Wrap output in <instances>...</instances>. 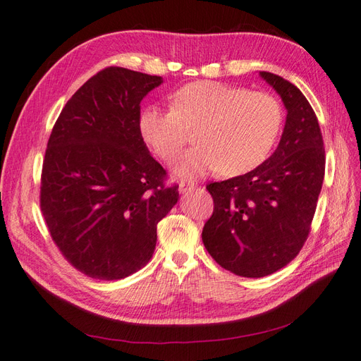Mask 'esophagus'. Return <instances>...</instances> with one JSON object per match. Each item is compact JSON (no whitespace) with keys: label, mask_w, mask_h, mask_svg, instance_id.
<instances>
[{"label":"esophagus","mask_w":361,"mask_h":361,"mask_svg":"<svg viewBox=\"0 0 361 361\" xmlns=\"http://www.w3.org/2000/svg\"><path fill=\"white\" fill-rule=\"evenodd\" d=\"M194 188H195V183L194 182H185V180L179 182V191L180 192H187V191H191Z\"/></svg>","instance_id":"34e87169"}]
</instances>
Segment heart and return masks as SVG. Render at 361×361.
<instances>
[{
	"label": "heart",
	"instance_id": "b5f03b06",
	"mask_svg": "<svg viewBox=\"0 0 361 361\" xmlns=\"http://www.w3.org/2000/svg\"><path fill=\"white\" fill-rule=\"evenodd\" d=\"M283 122L274 96L215 81H197L171 96V108L147 105L140 113L143 140L167 162L176 159L195 129L199 146L176 164L179 176L195 178L218 170L239 176L267 159Z\"/></svg>",
	"mask_w": 361,
	"mask_h": 361
}]
</instances>
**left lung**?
<instances>
[{
    "instance_id": "8db88e82",
    "label": "left lung",
    "mask_w": 361,
    "mask_h": 361,
    "mask_svg": "<svg viewBox=\"0 0 361 361\" xmlns=\"http://www.w3.org/2000/svg\"><path fill=\"white\" fill-rule=\"evenodd\" d=\"M259 75L288 111L280 143L255 170L207 185L214 212L202 232L207 253L218 265L251 279L272 274L300 253L325 171L321 128L309 101L281 76Z\"/></svg>"
}]
</instances>
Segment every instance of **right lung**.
Wrapping results in <instances>:
<instances>
[{
  "label": "right lung",
  "mask_w": 361,
  "mask_h": 361,
  "mask_svg": "<svg viewBox=\"0 0 361 361\" xmlns=\"http://www.w3.org/2000/svg\"><path fill=\"white\" fill-rule=\"evenodd\" d=\"M157 75L106 68L61 110L42 169L40 207L61 255L82 274L120 280L143 268L157 224L178 203L138 128Z\"/></svg>",
  "instance_id": "right-lung-1"
}]
</instances>
